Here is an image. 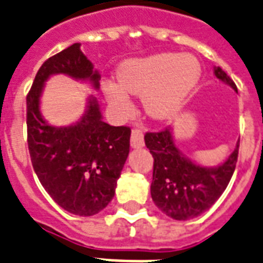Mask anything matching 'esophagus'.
<instances>
[{
    "label": "esophagus",
    "mask_w": 263,
    "mask_h": 263,
    "mask_svg": "<svg viewBox=\"0 0 263 263\" xmlns=\"http://www.w3.org/2000/svg\"><path fill=\"white\" fill-rule=\"evenodd\" d=\"M130 144L133 148H141L144 146V134L140 129L132 130V137H130Z\"/></svg>",
    "instance_id": "obj_1"
}]
</instances>
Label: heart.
<instances>
[{
    "mask_svg": "<svg viewBox=\"0 0 263 263\" xmlns=\"http://www.w3.org/2000/svg\"><path fill=\"white\" fill-rule=\"evenodd\" d=\"M200 64L191 54H156L126 62L119 70V82L105 83L104 93L119 114L130 112L132 95H142L148 117L163 121L176 115L200 78Z\"/></svg>",
    "mask_w": 263,
    "mask_h": 263,
    "instance_id": "obj_1",
    "label": "heart"
}]
</instances>
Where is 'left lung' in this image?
Returning a JSON list of instances; mask_svg holds the SVG:
<instances>
[{
  "instance_id": "8db88e82",
  "label": "left lung",
  "mask_w": 263,
  "mask_h": 263,
  "mask_svg": "<svg viewBox=\"0 0 263 263\" xmlns=\"http://www.w3.org/2000/svg\"><path fill=\"white\" fill-rule=\"evenodd\" d=\"M215 77L237 90L233 79L219 67L215 68ZM144 140L154 156L152 200L164 214L178 221L203 214L218 200L233 176L239 156L240 141L225 163L205 168L182 156L173 142L170 127L146 132Z\"/></svg>"
}]
</instances>
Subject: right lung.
I'll return each instance as SVG.
<instances>
[{
  "label": "right lung",
  "instance_id": "add662e5",
  "mask_svg": "<svg viewBox=\"0 0 263 263\" xmlns=\"http://www.w3.org/2000/svg\"><path fill=\"white\" fill-rule=\"evenodd\" d=\"M74 44L41 66L27 93V142L38 180L60 207L75 215L97 214L112 200L130 148L129 126H109L91 99L85 117L70 127H53L40 114L44 82L52 74L90 79L99 72Z\"/></svg>",
  "mask_w": 263,
  "mask_h": 263
}]
</instances>
